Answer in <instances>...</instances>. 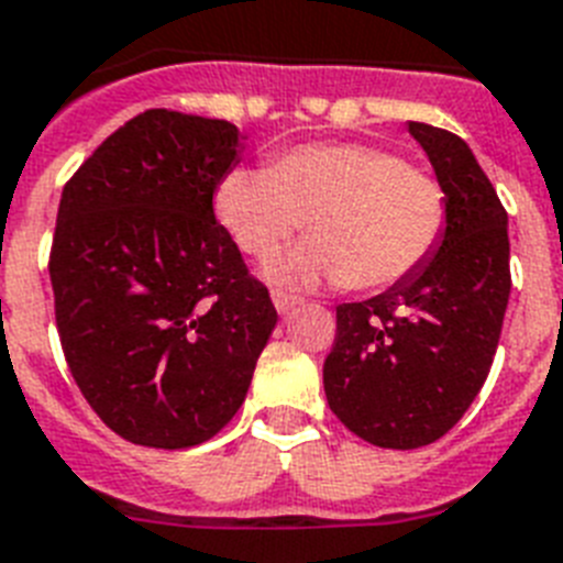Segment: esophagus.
I'll return each mask as SVG.
<instances>
[{
    "mask_svg": "<svg viewBox=\"0 0 563 563\" xmlns=\"http://www.w3.org/2000/svg\"><path fill=\"white\" fill-rule=\"evenodd\" d=\"M272 300H274V309H277L280 314H289L295 306H300V297L286 295V291H274Z\"/></svg>",
    "mask_w": 563,
    "mask_h": 563,
    "instance_id": "1",
    "label": "esophagus"
}]
</instances>
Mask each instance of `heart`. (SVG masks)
Segmentation results:
<instances>
[{"instance_id": "obj_1", "label": "heart", "mask_w": 563, "mask_h": 563, "mask_svg": "<svg viewBox=\"0 0 563 563\" xmlns=\"http://www.w3.org/2000/svg\"><path fill=\"white\" fill-rule=\"evenodd\" d=\"M219 225L249 257H268L297 228L309 240L274 260L268 274L289 286L341 283L390 289L431 260L448 222L437 176L364 141L300 144L266 170L236 167L213 194Z\"/></svg>"}]
</instances>
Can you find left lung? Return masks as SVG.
Segmentation results:
<instances>
[{"mask_svg": "<svg viewBox=\"0 0 563 563\" xmlns=\"http://www.w3.org/2000/svg\"><path fill=\"white\" fill-rule=\"evenodd\" d=\"M445 190L440 245L408 280L341 303L323 390L378 448H422L454 428L486 382L509 303V217L460 135L408 123Z\"/></svg>", "mask_w": 563, "mask_h": 563, "instance_id": "8db88e82", "label": "left lung"}]
</instances>
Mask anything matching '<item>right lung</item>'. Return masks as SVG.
Instances as JSON below:
<instances>
[{
	"mask_svg": "<svg viewBox=\"0 0 563 563\" xmlns=\"http://www.w3.org/2000/svg\"><path fill=\"white\" fill-rule=\"evenodd\" d=\"M240 150L234 123L147 109L63 187L48 260L59 344L91 410L135 445L217 437L277 323L213 217Z\"/></svg>",
	"mask_w": 563,
	"mask_h": 563,
	"instance_id": "right-lung-1",
	"label": "right lung"
}]
</instances>
